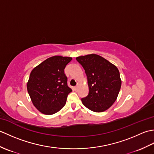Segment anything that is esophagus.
<instances>
[{
    "label": "esophagus",
    "instance_id": "obj_1",
    "mask_svg": "<svg viewBox=\"0 0 154 154\" xmlns=\"http://www.w3.org/2000/svg\"><path fill=\"white\" fill-rule=\"evenodd\" d=\"M79 83H77V85L75 87V90H77V89H78V88H79Z\"/></svg>",
    "mask_w": 154,
    "mask_h": 154
}]
</instances>
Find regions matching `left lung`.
<instances>
[{"mask_svg":"<svg viewBox=\"0 0 154 154\" xmlns=\"http://www.w3.org/2000/svg\"><path fill=\"white\" fill-rule=\"evenodd\" d=\"M76 60L84 68L89 85V94L81 99L84 106L96 112L109 109L116 100L122 83L118 68L97 54Z\"/></svg>","mask_w":154,"mask_h":154,"instance_id":"8db88e82","label":"left lung"}]
</instances>
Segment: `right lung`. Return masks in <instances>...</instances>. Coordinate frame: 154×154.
<instances>
[{
  "label": "right lung",
  "mask_w": 154,
  "mask_h": 154,
  "mask_svg": "<svg viewBox=\"0 0 154 154\" xmlns=\"http://www.w3.org/2000/svg\"><path fill=\"white\" fill-rule=\"evenodd\" d=\"M71 60L70 57L55 55L48 58L31 71L28 92L34 106L42 113L51 115L65 106L72 90L67 85L64 69Z\"/></svg>",
  "instance_id": "1"
}]
</instances>
